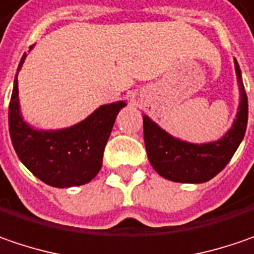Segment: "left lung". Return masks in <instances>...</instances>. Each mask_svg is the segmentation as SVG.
I'll use <instances>...</instances> for the list:
<instances>
[{
	"label": "left lung",
	"instance_id": "1",
	"mask_svg": "<svg viewBox=\"0 0 254 254\" xmlns=\"http://www.w3.org/2000/svg\"><path fill=\"white\" fill-rule=\"evenodd\" d=\"M240 87V104L233 127L216 143L190 144L171 137L148 117H143L144 144L153 169L161 177L177 183H204L227 166L242 143L248 126V95L240 67L235 60Z\"/></svg>",
	"mask_w": 254,
	"mask_h": 254
}]
</instances>
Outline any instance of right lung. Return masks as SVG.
I'll return each instance as SVG.
<instances>
[{
	"label": "right lung",
	"instance_id": "right-lung-1",
	"mask_svg": "<svg viewBox=\"0 0 254 254\" xmlns=\"http://www.w3.org/2000/svg\"><path fill=\"white\" fill-rule=\"evenodd\" d=\"M25 56L21 58L18 71ZM17 77L8 107V124L19 160L35 177L53 187L64 189L91 182L101 169L104 147L116 117L126 103L103 106L70 128L38 131L25 124L19 114Z\"/></svg>",
	"mask_w": 254,
	"mask_h": 254
}]
</instances>
